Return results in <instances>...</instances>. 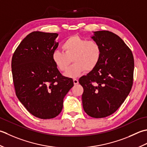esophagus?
I'll return each instance as SVG.
<instances>
[{
  "label": "esophagus",
  "instance_id": "obj_1",
  "mask_svg": "<svg viewBox=\"0 0 147 147\" xmlns=\"http://www.w3.org/2000/svg\"><path fill=\"white\" fill-rule=\"evenodd\" d=\"M74 84L75 85L78 84H79V80H78L76 79H74Z\"/></svg>",
  "mask_w": 147,
  "mask_h": 147
}]
</instances>
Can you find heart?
<instances>
[{
  "instance_id": "b5f03b06",
  "label": "heart",
  "mask_w": 147,
  "mask_h": 147,
  "mask_svg": "<svg viewBox=\"0 0 147 147\" xmlns=\"http://www.w3.org/2000/svg\"><path fill=\"white\" fill-rule=\"evenodd\" d=\"M63 52L56 50L52 55V60L59 71L67 70L72 59L74 64L65 76L75 78L79 76L85 70L91 71L96 67L101 57V48L94 40H86L77 35H72L63 42Z\"/></svg>"
}]
</instances>
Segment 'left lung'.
<instances>
[{"label": "left lung", "instance_id": "left-lung-1", "mask_svg": "<svg viewBox=\"0 0 147 147\" xmlns=\"http://www.w3.org/2000/svg\"><path fill=\"white\" fill-rule=\"evenodd\" d=\"M91 38L101 48L96 67L79 80L83 88V109L88 115L103 118L114 113L133 86L134 58L123 40L113 33L93 32Z\"/></svg>", "mask_w": 147, "mask_h": 147}]
</instances>
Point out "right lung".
Masks as SVG:
<instances>
[{"label":"right lung","mask_w":147,"mask_h":147,"mask_svg":"<svg viewBox=\"0 0 147 147\" xmlns=\"http://www.w3.org/2000/svg\"><path fill=\"white\" fill-rule=\"evenodd\" d=\"M58 36L33 32L21 42L12 58L17 97L31 114L42 119L59 114L63 99L74 86L72 79L63 76L52 60Z\"/></svg>","instance_id":"obj_1"}]
</instances>
